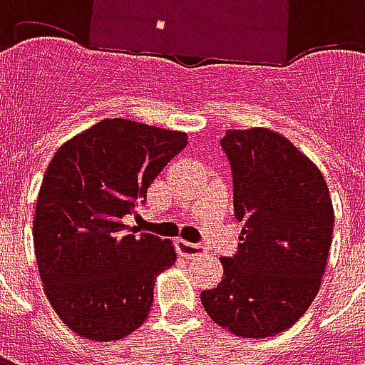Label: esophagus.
<instances>
[{
	"mask_svg": "<svg viewBox=\"0 0 365 365\" xmlns=\"http://www.w3.org/2000/svg\"><path fill=\"white\" fill-rule=\"evenodd\" d=\"M178 250L185 258H197V256H203L205 254V248L201 245H193V242H187V240H178Z\"/></svg>",
	"mask_w": 365,
	"mask_h": 365,
	"instance_id": "34e87169",
	"label": "esophagus"
}]
</instances>
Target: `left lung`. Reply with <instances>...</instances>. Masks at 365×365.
<instances>
[{
	"label": "left lung",
	"mask_w": 365,
	"mask_h": 365,
	"mask_svg": "<svg viewBox=\"0 0 365 365\" xmlns=\"http://www.w3.org/2000/svg\"><path fill=\"white\" fill-rule=\"evenodd\" d=\"M221 146L245 229L238 252L221 258V283L201 291V303L237 336H275L301 319L321 287L334 227L329 185L314 162L269 128H230Z\"/></svg>",
	"instance_id": "obj_1"
}]
</instances>
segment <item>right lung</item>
<instances>
[{"label": "right lung", "mask_w": 365, "mask_h": 365, "mask_svg": "<svg viewBox=\"0 0 365 365\" xmlns=\"http://www.w3.org/2000/svg\"><path fill=\"white\" fill-rule=\"evenodd\" d=\"M185 144L180 130L103 119L52 156L36 197L35 256L52 309L78 336L113 342L146 321L175 248L123 217Z\"/></svg>", "instance_id": "add662e5"}]
</instances>
